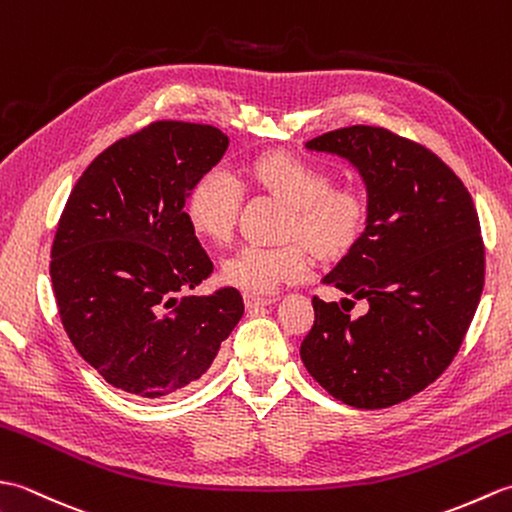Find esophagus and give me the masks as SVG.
Here are the masks:
<instances>
[{
    "instance_id": "1",
    "label": "esophagus",
    "mask_w": 512,
    "mask_h": 512,
    "mask_svg": "<svg viewBox=\"0 0 512 512\" xmlns=\"http://www.w3.org/2000/svg\"><path fill=\"white\" fill-rule=\"evenodd\" d=\"M244 303L248 310L259 308V306H270V303H275V297H262V295H244Z\"/></svg>"
}]
</instances>
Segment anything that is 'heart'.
I'll return each mask as SVG.
<instances>
[{
	"instance_id": "heart-1",
	"label": "heart",
	"mask_w": 512,
	"mask_h": 512,
	"mask_svg": "<svg viewBox=\"0 0 512 512\" xmlns=\"http://www.w3.org/2000/svg\"><path fill=\"white\" fill-rule=\"evenodd\" d=\"M248 173L257 187L290 204L288 235L306 238L321 255L341 253L361 231V198L350 189H330V176L314 162L295 154H268L257 158ZM239 204L242 187L237 178L226 169H211L193 184L184 211L195 233L226 242L233 235ZM305 243L295 239L281 246H242L222 262V279L248 295L273 292L286 281L306 277L312 259Z\"/></svg>"
}]
</instances>
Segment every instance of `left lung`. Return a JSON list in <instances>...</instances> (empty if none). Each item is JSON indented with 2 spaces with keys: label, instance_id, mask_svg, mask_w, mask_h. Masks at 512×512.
Masks as SVG:
<instances>
[{
  "label": "left lung",
  "instance_id": "left-lung-1",
  "mask_svg": "<svg viewBox=\"0 0 512 512\" xmlns=\"http://www.w3.org/2000/svg\"><path fill=\"white\" fill-rule=\"evenodd\" d=\"M306 149L345 158L365 182V231L323 284L369 310L352 319L354 301L314 297L301 361L345 405H398L451 365L480 303L484 244L473 198L433 151L383 127H343Z\"/></svg>",
  "mask_w": 512,
  "mask_h": 512
}]
</instances>
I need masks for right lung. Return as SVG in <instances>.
Returning <instances> with one entry per match:
<instances>
[{
	"label": "right lung",
	"mask_w": 512,
	"mask_h": 512,
	"mask_svg": "<svg viewBox=\"0 0 512 512\" xmlns=\"http://www.w3.org/2000/svg\"><path fill=\"white\" fill-rule=\"evenodd\" d=\"M226 149L217 127L151 123L96 156L65 202L50 253L59 317L85 363L127 394L191 385L242 319L235 288L178 297L213 273L184 204Z\"/></svg>",
	"instance_id": "right-lung-1"
}]
</instances>
